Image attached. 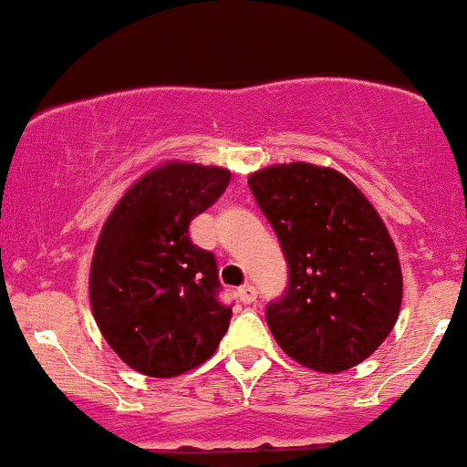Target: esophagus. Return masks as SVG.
<instances>
[{"label": "esophagus", "mask_w": 467, "mask_h": 467, "mask_svg": "<svg viewBox=\"0 0 467 467\" xmlns=\"http://www.w3.org/2000/svg\"><path fill=\"white\" fill-rule=\"evenodd\" d=\"M256 297H258V290L254 288V285H243V288L238 290V299L243 304H252V302H256Z\"/></svg>", "instance_id": "obj_1"}]
</instances>
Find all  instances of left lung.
<instances>
[{"label": "left lung", "mask_w": 467, "mask_h": 467, "mask_svg": "<svg viewBox=\"0 0 467 467\" xmlns=\"http://www.w3.org/2000/svg\"><path fill=\"white\" fill-rule=\"evenodd\" d=\"M288 261V285L265 320L288 357L317 372L366 361L392 331L401 267L375 206L345 174L272 165L247 179Z\"/></svg>", "instance_id": "8db88e82"}]
</instances>
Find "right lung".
Returning <instances> with one entry per match:
<instances>
[{
  "instance_id": "1",
  "label": "right lung",
  "mask_w": 467,
  "mask_h": 467,
  "mask_svg": "<svg viewBox=\"0 0 467 467\" xmlns=\"http://www.w3.org/2000/svg\"><path fill=\"white\" fill-rule=\"evenodd\" d=\"M229 182L224 168L172 161L138 179L104 223L90 265L92 316L142 375H183L227 334L232 306L218 299V263L188 229Z\"/></svg>"
}]
</instances>
